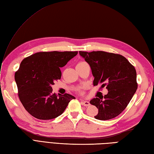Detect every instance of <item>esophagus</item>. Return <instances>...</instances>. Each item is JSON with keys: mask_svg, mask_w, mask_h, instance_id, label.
I'll return each instance as SVG.
<instances>
[{"mask_svg": "<svg viewBox=\"0 0 154 154\" xmlns=\"http://www.w3.org/2000/svg\"><path fill=\"white\" fill-rule=\"evenodd\" d=\"M82 104H83L85 106H88L90 105V103H89V101H88V100H82Z\"/></svg>", "mask_w": 154, "mask_h": 154, "instance_id": "34e87169", "label": "esophagus"}]
</instances>
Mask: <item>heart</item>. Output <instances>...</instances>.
I'll return each instance as SVG.
<instances>
[{
    "label": "heart",
    "mask_w": 154,
    "mask_h": 154,
    "mask_svg": "<svg viewBox=\"0 0 154 154\" xmlns=\"http://www.w3.org/2000/svg\"><path fill=\"white\" fill-rule=\"evenodd\" d=\"M81 63H82V62H81ZM80 93H82V91H80Z\"/></svg>",
    "instance_id": "obj_1"
}]
</instances>
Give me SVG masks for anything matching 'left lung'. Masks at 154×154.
<instances>
[{
	"label": "left lung",
	"instance_id": "8db88e82",
	"mask_svg": "<svg viewBox=\"0 0 154 154\" xmlns=\"http://www.w3.org/2000/svg\"><path fill=\"white\" fill-rule=\"evenodd\" d=\"M89 65L94 76L93 85L106 87L108 93L90 100L99 110L95 118L108 120L120 114L137 89L134 67L122 55L103 51H79Z\"/></svg>",
	"mask_w": 154,
	"mask_h": 154
}]
</instances>
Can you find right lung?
<instances>
[{"instance_id": "1", "label": "right lung", "mask_w": 154, "mask_h": 154, "mask_svg": "<svg viewBox=\"0 0 154 154\" xmlns=\"http://www.w3.org/2000/svg\"><path fill=\"white\" fill-rule=\"evenodd\" d=\"M78 51L38 52L25 58L15 73L21 103L38 119H51L61 115L75 97L68 93H53L51 85L60 80V67L66 65Z\"/></svg>"}]
</instances>
